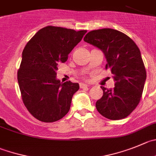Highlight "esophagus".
I'll return each mask as SVG.
<instances>
[{
	"label": "esophagus",
	"instance_id": "obj_1",
	"mask_svg": "<svg viewBox=\"0 0 156 156\" xmlns=\"http://www.w3.org/2000/svg\"><path fill=\"white\" fill-rule=\"evenodd\" d=\"M80 87L81 89H85V88H87L88 85H87V84H85V83H80Z\"/></svg>",
	"mask_w": 156,
	"mask_h": 156
}]
</instances>
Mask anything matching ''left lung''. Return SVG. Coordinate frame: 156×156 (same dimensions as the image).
Returning a JSON list of instances; mask_svg holds the SVG:
<instances>
[{"label": "left lung", "mask_w": 156, "mask_h": 156, "mask_svg": "<svg viewBox=\"0 0 156 156\" xmlns=\"http://www.w3.org/2000/svg\"><path fill=\"white\" fill-rule=\"evenodd\" d=\"M83 41L104 54L115 81V87H101L98 112L106 118L118 120L128 116L139 104L146 80V71L139 47L123 33L110 28L89 32Z\"/></svg>", "instance_id": "obj_1"}]
</instances>
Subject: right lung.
Returning <instances> with one entry per match:
<instances>
[{
  "mask_svg": "<svg viewBox=\"0 0 156 156\" xmlns=\"http://www.w3.org/2000/svg\"><path fill=\"white\" fill-rule=\"evenodd\" d=\"M86 33L48 26L37 31L25 46L17 81L25 106L40 121L53 122L69 112L80 85L60 82L57 70Z\"/></svg>",
  "mask_w": 156,
  "mask_h": 156,
  "instance_id": "obj_1",
  "label": "right lung"
}]
</instances>
